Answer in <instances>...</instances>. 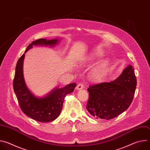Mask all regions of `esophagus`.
Masks as SVG:
<instances>
[{"instance_id": "1", "label": "esophagus", "mask_w": 150, "mask_h": 150, "mask_svg": "<svg viewBox=\"0 0 150 150\" xmlns=\"http://www.w3.org/2000/svg\"><path fill=\"white\" fill-rule=\"evenodd\" d=\"M83 83H79V84H78L77 87H76V90H82L83 88Z\"/></svg>"}]
</instances>
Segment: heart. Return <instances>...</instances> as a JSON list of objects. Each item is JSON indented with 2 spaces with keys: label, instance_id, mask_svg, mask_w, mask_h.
Segmentation results:
<instances>
[{
  "label": "heart",
  "instance_id": "heart-1",
  "mask_svg": "<svg viewBox=\"0 0 150 150\" xmlns=\"http://www.w3.org/2000/svg\"><path fill=\"white\" fill-rule=\"evenodd\" d=\"M102 53L100 52H93L88 57V60L90 61H93L97 59V57H100L102 56ZM108 67V61H103L98 65L94 68L91 72L90 77L92 81L95 82H98L101 81L106 74L107 69Z\"/></svg>",
  "mask_w": 150,
  "mask_h": 150
}]
</instances>
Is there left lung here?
I'll return each mask as SVG.
<instances>
[{
	"instance_id": "8db88e82",
	"label": "left lung",
	"mask_w": 150,
	"mask_h": 150,
	"mask_svg": "<svg viewBox=\"0 0 150 150\" xmlns=\"http://www.w3.org/2000/svg\"><path fill=\"white\" fill-rule=\"evenodd\" d=\"M137 87V78L131 65L126 67L113 81L96 84L88 88L86 109L96 119L116 117L130 106Z\"/></svg>"
}]
</instances>
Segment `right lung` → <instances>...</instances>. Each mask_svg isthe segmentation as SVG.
Segmentation results:
<instances>
[{"label": "right lung", "mask_w": 150, "mask_h": 150, "mask_svg": "<svg viewBox=\"0 0 150 150\" xmlns=\"http://www.w3.org/2000/svg\"><path fill=\"white\" fill-rule=\"evenodd\" d=\"M57 38H40L34 41L18 60L13 82V90L22 111L31 119L40 122H50L60 115L65 96L74 91L76 83H69L63 88L56 87L43 97L35 96L28 88L23 75V61L25 53L33 46H53L58 43Z\"/></svg>", "instance_id": "add662e5"}]
</instances>
